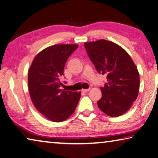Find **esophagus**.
Segmentation results:
<instances>
[{
  "label": "esophagus",
  "instance_id": "1",
  "mask_svg": "<svg viewBox=\"0 0 158 158\" xmlns=\"http://www.w3.org/2000/svg\"><path fill=\"white\" fill-rule=\"evenodd\" d=\"M89 90H90V89H82L81 91H82L83 93H87V92H89Z\"/></svg>",
  "mask_w": 158,
  "mask_h": 158
}]
</instances>
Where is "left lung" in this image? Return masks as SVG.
I'll list each match as a JSON object with an SVG mask.
<instances>
[{
  "instance_id": "obj_1",
  "label": "left lung",
  "mask_w": 158,
  "mask_h": 158,
  "mask_svg": "<svg viewBox=\"0 0 158 158\" xmlns=\"http://www.w3.org/2000/svg\"><path fill=\"white\" fill-rule=\"evenodd\" d=\"M90 60L98 73L107 74L98 107L111 117L121 116L137 99L139 90V74L126 51L114 42L100 40L85 42Z\"/></svg>"
}]
</instances>
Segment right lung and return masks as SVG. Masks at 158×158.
Returning <instances> with one entry per match:
<instances>
[{
  "label": "right lung",
  "mask_w": 158,
  "mask_h": 158,
  "mask_svg": "<svg viewBox=\"0 0 158 158\" xmlns=\"http://www.w3.org/2000/svg\"><path fill=\"white\" fill-rule=\"evenodd\" d=\"M77 44H55L40 52L28 70L29 93L34 106L53 122H62L73 114L81 92L61 89L66 61Z\"/></svg>",
  "instance_id": "add662e5"
}]
</instances>
